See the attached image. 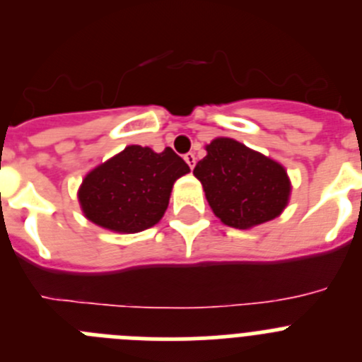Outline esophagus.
I'll return each instance as SVG.
<instances>
[{
    "label": "esophagus",
    "mask_w": 362,
    "mask_h": 362,
    "mask_svg": "<svg viewBox=\"0 0 362 362\" xmlns=\"http://www.w3.org/2000/svg\"><path fill=\"white\" fill-rule=\"evenodd\" d=\"M185 161L188 163V166H190V168H194V166H196V156H194L192 152L185 153Z\"/></svg>",
    "instance_id": "obj_1"
}]
</instances>
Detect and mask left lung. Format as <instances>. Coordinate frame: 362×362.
<instances>
[{
	"mask_svg": "<svg viewBox=\"0 0 362 362\" xmlns=\"http://www.w3.org/2000/svg\"><path fill=\"white\" fill-rule=\"evenodd\" d=\"M210 209L226 226L248 230L276 219L290 201L292 183L281 163L232 137H216L194 168Z\"/></svg>",
	"mask_w": 362,
	"mask_h": 362,
	"instance_id": "1",
	"label": "left lung"
}]
</instances>
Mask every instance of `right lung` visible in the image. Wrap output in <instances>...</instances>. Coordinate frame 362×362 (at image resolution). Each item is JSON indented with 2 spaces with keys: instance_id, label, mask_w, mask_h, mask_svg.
Returning a JSON list of instances; mask_svg holds the SVG:
<instances>
[{
  "instance_id": "right-lung-1",
  "label": "right lung",
  "mask_w": 362,
  "mask_h": 362,
  "mask_svg": "<svg viewBox=\"0 0 362 362\" xmlns=\"http://www.w3.org/2000/svg\"><path fill=\"white\" fill-rule=\"evenodd\" d=\"M188 172L172 148L158 153L148 146L129 145L85 175L78 190L79 206L101 228L141 232L161 221L172 187Z\"/></svg>"
}]
</instances>
